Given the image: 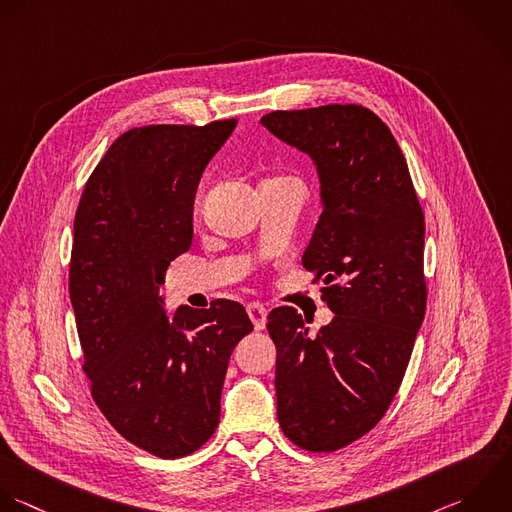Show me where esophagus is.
<instances>
[{
    "label": "esophagus",
    "mask_w": 512,
    "mask_h": 512,
    "mask_svg": "<svg viewBox=\"0 0 512 512\" xmlns=\"http://www.w3.org/2000/svg\"><path fill=\"white\" fill-rule=\"evenodd\" d=\"M247 313H249V319L253 321V327L257 331H263L265 323H267V309L261 303H249Z\"/></svg>",
    "instance_id": "34e87169"
}]
</instances>
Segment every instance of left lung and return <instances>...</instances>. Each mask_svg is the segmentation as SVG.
I'll return each instance as SVG.
<instances>
[{"mask_svg": "<svg viewBox=\"0 0 512 512\" xmlns=\"http://www.w3.org/2000/svg\"><path fill=\"white\" fill-rule=\"evenodd\" d=\"M261 123L317 165L323 213L303 267L335 313L315 337L293 307L269 313L277 417L297 447L333 453L367 435L403 383L427 307L425 215L397 139L371 109L333 103Z\"/></svg>", "mask_w": 512, "mask_h": 512, "instance_id": "obj_1", "label": "left lung"}]
</instances>
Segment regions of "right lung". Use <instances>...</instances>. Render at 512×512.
<instances>
[{
	"label": "right lung",
	"mask_w": 512,
	"mask_h": 512,
	"mask_svg": "<svg viewBox=\"0 0 512 512\" xmlns=\"http://www.w3.org/2000/svg\"><path fill=\"white\" fill-rule=\"evenodd\" d=\"M235 125L125 131L75 211L69 297L91 397L123 439L159 459L211 439L229 357L253 331L235 301L185 305L169 319L159 297L169 263L191 247L201 173Z\"/></svg>",
	"instance_id": "1"
}]
</instances>
